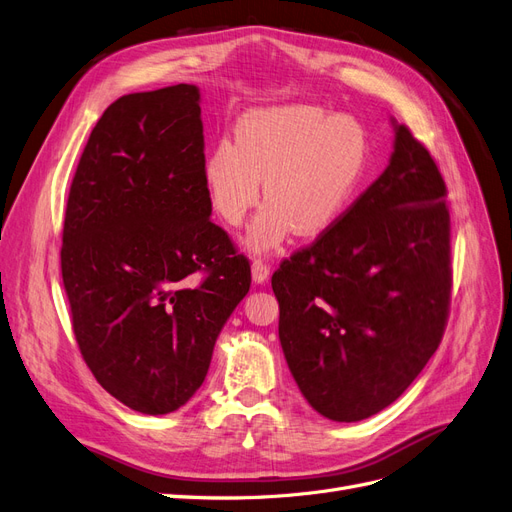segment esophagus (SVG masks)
<instances>
[{
    "label": "esophagus",
    "instance_id": "obj_1",
    "mask_svg": "<svg viewBox=\"0 0 512 512\" xmlns=\"http://www.w3.org/2000/svg\"><path fill=\"white\" fill-rule=\"evenodd\" d=\"M251 274H253V281L257 285H264L270 279V266H266L261 259H255L251 264Z\"/></svg>",
    "mask_w": 512,
    "mask_h": 512
}]
</instances>
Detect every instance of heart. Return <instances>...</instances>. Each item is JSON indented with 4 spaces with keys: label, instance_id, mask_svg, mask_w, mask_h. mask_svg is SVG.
I'll use <instances>...</instances> for the list:
<instances>
[{
    "label": "heart",
    "instance_id": "1",
    "mask_svg": "<svg viewBox=\"0 0 512 512\" xmlns=\"http://www.w3.org/2000/svg\"><path fill=\"white\" fill-rule=\"evenodd\" d=\"M369 158V137L352 115L317 105H281L244 113L233 141H216L201 180L214 214L238 227L266 188V206L248 227L251 253H270L291 233L319 236L352 203ZM267 184H263V180Z\"/></svg>",
    "mask_w": 512,
    "mask_h": 512
}]
</instances>
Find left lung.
Here are the masks:
<instances>
[{"label":"left lung","instance_id":"left-lung-1","mask_svg":"<svg viewBox=\"0 0 512 512\" xmlns=\"http://www.w3.org/2000/svg\"><path fill=\"white\" fill-rule=\"evenodd\" d=\"M384 173L272 276L279 339L304 399L334 422L397 401L442 341L450 304L446 184L397 120Z\"/></svg>","mask_w":512,"mask_h":512}]
</instances>
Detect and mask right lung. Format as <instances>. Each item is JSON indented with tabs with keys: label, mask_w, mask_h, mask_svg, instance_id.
<instances>
[{
	"label": "right lung",
	"mask_w": 512,
	"mask_h": 512,
	"mask_svg": "<svg viewBox=\"0 0 512 512\" xmlns=\"http://www.w3.org/2000/svg\"><path fill=\"white\" fill-rule=\"evenodd\" d=\"M199 102L191 83L115 100L68 195L62 279L83 360L111 397L150 416L199 390L251 289L248 261L210 223Z\"/></svg>",
	"instance_id": "add662e5"
}]
</instances>
